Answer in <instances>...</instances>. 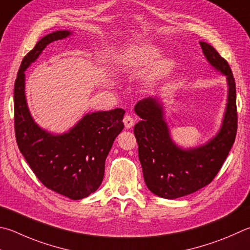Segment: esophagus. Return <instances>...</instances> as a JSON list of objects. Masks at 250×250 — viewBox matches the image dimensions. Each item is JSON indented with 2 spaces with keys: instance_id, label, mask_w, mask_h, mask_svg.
I'll list each match as a JSON object with an SVG mask.
<instances>
[{
  "instance_id": "1",
  "label": "esophagus",
  "mask_w": 250,
  "mask_h": 250,
  "mask_svg": "<svg viewBox=\"0 0 250 250\" xmlns=\"http://www.w3.org/2000/svg\"><path fill=\"white\" fill-rule=\"evenodd\" d=\"M124 124H125V128H131V126H132L133 125H134V119L132 118V116H130V115H125V117H124Z\"/></svg>"
}]
</instances>
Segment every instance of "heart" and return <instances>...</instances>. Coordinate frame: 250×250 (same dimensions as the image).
<instances>
[{
  "label": "heart",
  "mask_w": 250,
  "mask_h": 250,
  "mask_svg": "<svg viewBox=\"0 0 250 250\" xmlns=\"http://www.w3.org/2000/svg\"><path fill=\"white\" fill-rule=\"evenodd\" d=\"M160 56L157 49L145 46L137 48L126 53L119 60V65L125 70H143L147 67L155 59ZM172 63L169 61H164L156 64L153 67L148 74L149 83H155L162 76L166 75L171 70Z\"/></svg>",
  "instance_id": "heart-1"
}]
</instances>
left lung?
Returning a JSON list of instances; mask_svg holds the SVG:
<instances>
[{
    "label": "left lung",
    "instance_id": "obj_1",
    "mask_svg": "<svg viewBox=\"0 0 250 250\" xmlns=\"http://www.w3.org/2000/svg\"><path fill=\"white\" fill-rule=\"evenodd\" d=\"M200 44L211 65L228 76V106L223 125L215 138L203 146L185 151L171 141L163 108L156 99L145 98L134 107L142 118L134 125L133 132L144 181L154 194L165 199L187 196L210 184L228 157L237 132L236 84L232 70L211 44L203 42Z\"/></svg>",
    "mask_w": 250,
    "mask_h": 250
}]
</instances>
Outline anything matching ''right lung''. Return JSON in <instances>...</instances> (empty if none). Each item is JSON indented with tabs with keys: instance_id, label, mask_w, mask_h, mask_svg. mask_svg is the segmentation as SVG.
I'll use <instances>...</instances> for the list:
<instances>
[{
	"instance_id": "1",
	"label": "right lung",
	"mask_w": 250,
	"mask_h": 250,
	"mask_svg": "<svg viewBox=\"0 0 250 250\" xmlns=\"http://www.w3.org/2000/svg\"><path fill=\"white\" fill-rule=\"evenodd\" d=\"M70 34L58 30L44 36L22 59L14 85V126L18 148L43 186L80 200L101 186L106 157L124 129L125 111L116 108L88 113L62 135L50 134L35 124L26 104L24 71L47 44Z\"/></svg>"
}]
</instances>
